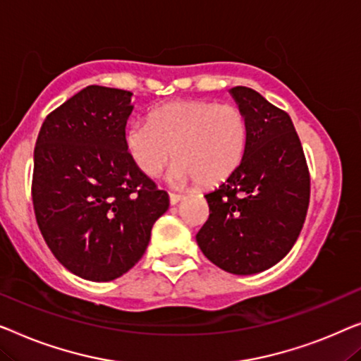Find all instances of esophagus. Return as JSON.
<instances>
[{
  "label": "esophagus",
  "instance_id": "obj_1",
  "mask_svg": "<svg viewBox=\"0 0 361 361\" xmlns=\"http://www.w3.org/2000/svg\"><path fill=\"white\" fill-rule=\"evenodd\" d=\"M181 200H183L181 195H175V192H170V204H171V206L178 204V202H180Z\"/></svg>",
  "mask_w": 361,
  "mask_h": 361
}]
</instances>
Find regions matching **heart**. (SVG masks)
I'll list each match as a JSON object with an SVG mask.
<instances>
[{"instance_id":"b5f03b06","label":"heart","mask_w":361,"mask_h":361,"mask_svg":"<svg viewBox=\"0 0 361 361\" xmlns=\"http://www.w3.org/2000/svg\"><path fill=\"white\" fill-rule=\"evenodd\" d=\"M245 147V114L216 101H175L155 109L149 123L137 121L126 130L128 154L149 178H157L175 154L173 185H216L237 169Z\"/></svg>"}]
</instances>
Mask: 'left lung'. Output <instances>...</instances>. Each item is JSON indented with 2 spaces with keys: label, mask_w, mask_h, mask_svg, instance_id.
<instances>
[{
  "label": "left lung",
  "mask_w": 361,
  "mask_h": 361,
  "mask_svg": "<svg viewBox=\"0 0 361 361\" xmlns=\"http://www.w3.org/2000/svg\"><path fill=\"white\" fill-rule=\"evenodd\" d=\"M229 93L247 119L245 154L229 178L204 195L209 219L196 242L224 271L253 275L276 265L298 240L311 178L288 113L247 86Z\"/></svg>",
  "instance_id": "8db88e82"
}]
</instances>
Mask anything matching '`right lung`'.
Returning a JSON list of instances; mask_svg holds the SVG:
<instances>
[{
    "instance_id": "add662e5",
    "label": "right lung",
    "mask_w": 361,
    "mask_h": 361,
    "mask_svg": "<svg viewBox=\"0 0 361 361\" xmlns=\"http://www.w3.org/2000/svg\"><path fill=\"white\" fill-rule=\"evenodd\" d=\"M130 98L126 90L86 86L45 118L35 142L37 226L55 258L83 280L128 273L170 206L126 149Z\"/></svg>"
}]
</instances>
